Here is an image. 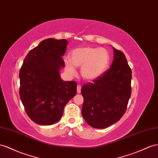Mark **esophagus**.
Masks as SVG:
<instances>
[{
  "instance_id": "1",
  "label": "esophagus",
  "mask_w": 158,
  "mask_h": 158,
  "mask_svg": "<svg viewBox=\"0 0 158 158\" xmlns=\"http://www.w3.org/2000/svg\"><path fill=\"white\" fill-rule=\"evenodd\" d=\"M81 89V86L80 85H78L77 87V94H80Z\"/></svg>"
}]
</instances>
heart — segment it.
Here are the masks:
<instances>
[{"instance_id": "heart-1", "label": "heart", "mask_w": 158, "mask_h": 158, "mask_svg": "<svg viewBox=\"0 0 158 158\" xmlns=\"http://www.w3.org/2000/svg\"><path fill=\"white\" fill-rule=\"evenodd\" d=\"M71 59H64L65 71L69 75L76 74V67H81V75L87 81L100 77L106 71L110 62V56L104 48L82 47L74 48L70 52Z\"/></svg>"}]
</instances>
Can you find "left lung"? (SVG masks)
I'll return each instance as SVG.
<instances>
[{"instance_id": "1", "label": "left lung", "mask_w": 158, "mask_h": 158, "mask_svg": "<svg viewBox=\"0 0 158 158\" xmlns=\"http://www.w3.org/2000/svg\"><path fill=\"white\" fill-rule=\"evenodd\" d=\"M114 48L111 67L81 88L84 102L81 114L92 127L106 128L118 121L130 98L131 70L122 52Z\"/></svg>"}]
</instances>
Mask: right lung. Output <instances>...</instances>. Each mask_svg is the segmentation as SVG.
Segmentation results:
<instances>
[{
    "label": "right lung",
    "instance_id": "add662e5",
    "mask_svg": "<svg viewBox=\"0 0 158 158\" xmlns=\"http://www.w3.org/2000/svg\"><path fill=\"white\" fill-rule=\"evenodd\" d=\"M67 44L65 39L43 40L29 52L20 69V98L28 116L37 124L57 122L77 94V83L60 76Z\"/></svg>",
    "mask_w": 158,
    "mask_h": 158
}]
</instances>
